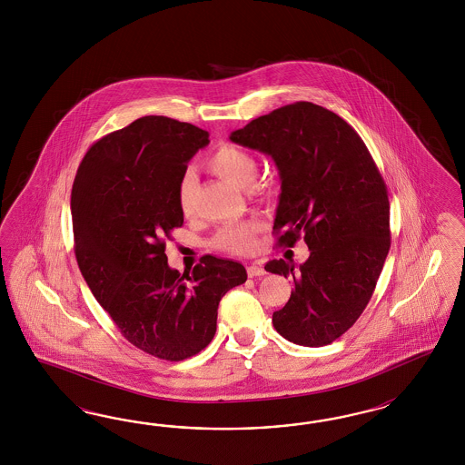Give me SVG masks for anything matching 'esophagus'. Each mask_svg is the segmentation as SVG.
<instances>
[{
  "instance_id": "esophagus-1",
  "label": "esophagus",
  "mask_w": 465,
  "mask_h": 465,
  "mask_svg": "<svg viewBox=\"0 0 465 465\" xmlns=\"http://www.w3.org/2000/svg\"><path fill=\"white\" fill-rule=\"evenodd\" d=\"M247 274L249 278H255V276H264L266 274V269L261 264V262H252L249 268H247Z\"/></svg>"
}]
</instances>
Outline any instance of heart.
<instances>
[{
    "label": "heart",
    "mask_w": 465,
    "mask_h": 465,
    "mask_svg": "<svg viewBox=\"0 0 465 465\" xmlns=\"http://www.w3.org/2000/svg\"><path fill=\"white\" fill-rule=\"evenodd\" d=\"M208 167L226 183L239 189H249L257 177L259 163L252 153L232 144H223L210 155ZM194 193H196V177L193 172H185L179 183V193H177L179 206L183 213L193 210ZM261 226H262L261 222L257 220L228 223L222 226V230L218 232L214 245L225 252H251L255 245V235L259 233Z\"/></svg>",
    "instance_id": "1"
}]
</instances>
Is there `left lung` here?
I'll list each match as a JSON object with an SVG mask.
<instances>
[{"label":"left lung","instance_id":"obj_1","mask_svg":"<svg viewBox=\"0 0 465 465\" xmlns=\"http://www.w3.org/2000/svg\"><path fill=\"white\" fill-rule=\"evenodd\" d=\"M230 140L272 158L282 194L272 230L309 259H274L266 271L293 278L288 303L272 313L282 338L319 348L363 313L391 249L389 196L363 140L338 114L296 102L261 115Z\"/></svg>","mask_w":465,"mask_h":465}]
</instances>
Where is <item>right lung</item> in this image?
<instances>
[{"mask_svg": "<svg viewBox=\"0 0 465 465\" xmlns=\"http://www.w3.org/2000/svg\"><path fill=\"white\" fill-rule=\"evenodd\" d=\"M208 138L189 123L144 115L92 144L71 191L74 255L88 288L131 344L169 361L212 342L220 300L247 280L240 262L214 255L193 274L167 262L163 239L183 223L179 183Z\"/></svg>", "mask_w": 465, "mask_h": 465, "instance_id": "obj_1", "label": "right lung"}]
</instances>
